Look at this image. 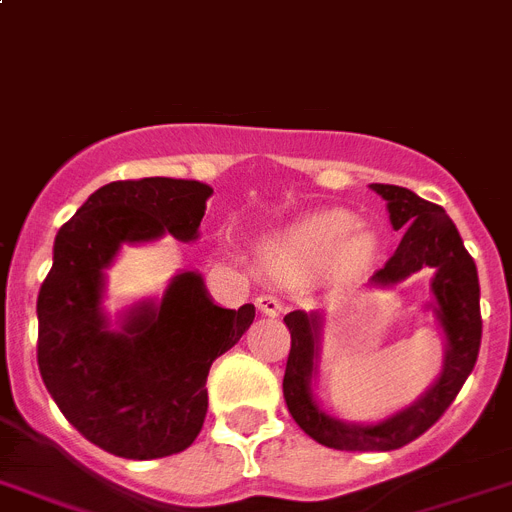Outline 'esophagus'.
<instances>
[{
	"label": "esophagus",
	"mask_w": 512,
	"mask_h": 512,
	"mask_svg": "<svg viewBox=\"0 0 512 512\" xmlns=\"http://www.w3.org/2000/svg\"><path fill=\"white\" fill-rule=\"evenodd\" d=\"M255 304H257V309H260V312L268 317H276L278 312H281V299H278L276 294H260L255 299Z\"/></svg>",
	"instance_id": "obj_1"
}]
</instances>
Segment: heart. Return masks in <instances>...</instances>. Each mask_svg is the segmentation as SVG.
Instances as JSON below:
<instances>
[{
	"label": "heart",
	"mask_w": 512,
	"mask_h": 512,
	"mask_svg": "<svg viewBox=\"0 0 512 512\" xmlns=\"http://www.w3.org/2000/svg\"><path fill=\"white\" fill-rule=\"evenodd\" d=\"M375 249L377 236L356 226L349 210H320L270 244L265 249V263L278 276H294L325 268L336 257L346 263H364L375 255Z\"/></svg>",
	"instance_id": "obj_1"
}]
</instances>
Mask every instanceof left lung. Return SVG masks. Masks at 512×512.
Listing matches in <instances>:
<instances>
[{"mask_svg":"<svg viewBox=\"0 0 512 512\" xmlns=\"http://www.w3.org/2000/svg\"><path fill=\"white\" fill-rule=\"evenodd\" d=\"M388 203L393 229L403 231V239L388 263L369 278V286L388 289L406 281L422 268H432V309L445 338L442 369L427 390L411 406L375 424L343 422L322 409L312 390L320 362V312L294 309L283 317L291 333V351L283 375V398L294 422L325 448L336 450H398L424 435L445 414L463 388L466 377L479 356L482 343V312H479V276L463 239L448 213L435 203H427L406 187L369 184Z\"/></svg>","mask_w":512,"mask_h":512,"instance_id":"1","label":"left lung"}]
</instances>
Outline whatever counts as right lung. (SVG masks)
Masks as SVG:
<instances>
[{
  "label": "right lung",
  "mask_w": 512,
  "mask_h": 512,
  "mask_svg": "<svg viewBox=\"0 0 512 512\" xmlns=\"http://www.w3.org/2000/svg\"><path fill=\"white\" fill-rule=\"evenodd\" d=\"M210 195L169 176L103 184L54 239L36 304L38 369L67 422L106 453L150 461L190 448L208 414L210 364L255 320V304L218 307L195 270L119 312L117 325L103 309L122 244L192 242Z\"/></svg>",
  "instance_id": "right-lung-1"
}]
</instances>
